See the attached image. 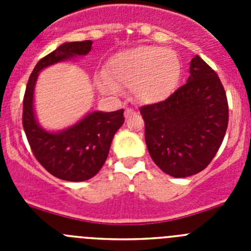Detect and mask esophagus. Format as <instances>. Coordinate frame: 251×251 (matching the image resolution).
<instances>
[{
  "label": "esophagus",
  "mask_w": 251,
  "mask_h": 251,
  "mask_svg": "<svg viewBox=\"0 0 251 251\" xmlns=\"http://www.w3.org/2000/svg\"><path fill=\"white\" fill-rule=\"evenodd\" d=\"M133 109H129V108H126V112H124V117H126V118H129L130 115L133 114Z\"/></svg>",
  "instance_id": "1"
}]
</instances>
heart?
<instances>
[{"label": "heart", "mask_w": 251, "mask_h": 251, "mask_svg": "<svg viewBox=\"0 0 251 251\" xmlns=\"http://www.w3.org/2000/svg\"><path fill=\"white\" fill-rule=\"evenodd\" d=\"M181 73L174 51L156 46H138L115 54L108 61L106 76L99 79L104 93H118V85L130 88L143 104L165 100L176 88Z\"/></svg>", "instance_id": "1"}]
</instances>
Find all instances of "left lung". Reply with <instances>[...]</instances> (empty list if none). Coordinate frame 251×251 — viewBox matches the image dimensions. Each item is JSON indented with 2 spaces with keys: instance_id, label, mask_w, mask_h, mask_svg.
<instances>
[{
  "instance_id": "8db88e82",
  "label": "left lung",
  "mask_w": 251,
  "mask_h": 251,
  "mask_svg": "<svg viewBox=\"0 0 251 251\" xmlns=\"http://www.w3.org/2000/svg\"><path fill=\"white\" fill-rule=\"evenodd\" d=\"M139 112L153 162L177 178L207 167L223 143L229 122L223 84L199 55L190 63L185 85L166 100L142 106Z\"/></svg>"
}]
</instances>
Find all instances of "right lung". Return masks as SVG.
Masks as SVG:
<instances>
[{"mask_svg": "<svg viewBox=\"0 0 251 251\" xmlns=\"http://www.w3.org/2000/svg\"><path fill=\"white\" fill-rule=\"evenodd\" d=\"M92 41H74L60 45L40 60L31 73L24 97L22 124L31 151L48 172L64 181L80 182L98 174L103 167L115 132L124 123L123 109L92 112L80 122L61 132H48L40 127L34 112V90L43 69L92 50Z\"/></svg>", "mask_w": 251, "mask_h": 251, "instance_id": "obj_1", "label": "right lung"}]
</instances>
